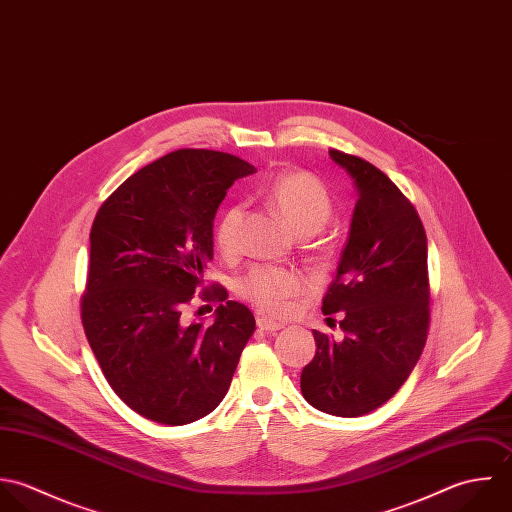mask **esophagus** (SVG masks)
I'll return each mask as SVG.
<instances>
[{
    "mask_svg": "<svg viewBox=\"0 0 512 512\" xmlns=\"http://www.w3.org/2000/svg\"><path fill=\"white\" fill-rule=\"evenodd\" d=\"M256 324H258V328L262 332H268V334H276V332H280L284 328L280 322H274V320H268V318H258Z\"/></svg>",
    "mask_w": 512,
    "mask_h": 512,
    "instance_id": "obj_1",
    "label": "esophagus"
}]
</instances>
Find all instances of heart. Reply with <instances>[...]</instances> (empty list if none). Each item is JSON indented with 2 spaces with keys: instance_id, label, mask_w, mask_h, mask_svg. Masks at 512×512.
<instances>
[{
  "instance_id": "heart-1",
  "label": "heart",
  "mask_w": 512,
  "mask_h": 512,
  "mask_svg": "<svg viewBox=\"0 0 512 512\" xmlns=\"http://www.w3.org/2000/svg\"><path fill=\"white\" fill-rule=\"evenodd\" d=\"M266 204L298 234L310 236L324 228L332 216V198L326 186L310 172H280L264 192ZM242 206H228L214 230L216 246L232 254L240 246ZM302 290V278L292 270L254 268L240 284V294L258 310L282 314L292 296Z\"/></svg>"
}]
</instances>
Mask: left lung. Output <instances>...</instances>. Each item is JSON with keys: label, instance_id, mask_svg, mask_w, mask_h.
I'll return each mask as SVG.
<instances>
[{"label": "left lung", "instance_id": "obj_1", "mask_svg": "<svg viewBox=\"0 0 512 512\" xmlns=\"http://www.w3.org/2000/svg\"><path fill=\"white\" fill-rule=\"evenodd\" d=\"M330 157L357 190L338 274L322 306L326 316L341 312L343 338L314 330L316 355L302 369L300 387L312 407L359 417L397 393L425 347L427 236L387 174L336 149Z\"/></svg>", "mask_w": 512, "mask_h": 512}]
</instances>
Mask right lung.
<instances>
[{
  "label": "right lung",
  "mask_w": 512,
  "mask_h": 512,
  "mask_svg": "<svg viewBox=\"0 0 512 512\" xmlns=\"http://www.w3.org/2000/svg\"><path fill=\"white\" fill-rule=\"evenodd\" d=\"M252 172L228 153L180 149L129 176L95 216L81 322L113 391L151 421L186 425L214 411L256 330L232 300L208 326L186 318L214 256L216 210ZM202 298L228 294L214 286Z\"/></svg>",
  "instance_id": "obj_1"
}]
</instances>
